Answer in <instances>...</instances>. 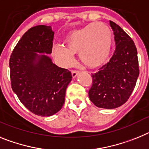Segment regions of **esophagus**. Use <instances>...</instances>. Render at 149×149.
<instances>
[{
    "instance_id": "esophagus-1",
    "label": "esophagus",
    "mask_w": 149,
    "mask_h": 149,
    "mask_svg": "<svg viewBox=\"0 0 149 149\" xmlns=\"http://www.w3.org/2000/svg\"><path fill=\"white\" fill-rule=\"evenodd\" d=\"M79 74V71H78V70H73V71H72V77H73V79L76 78V76H78Z\"/></svg>"
}]
</instances>
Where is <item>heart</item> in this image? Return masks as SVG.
<instances>
[{
  "instance_id": "b5f03b06",
  "label": "heart",
  "mask_w": 149,
  "mask_h": 149,
  "mask_svg": "<svg viewBox=\"0 0 149 149\" xmlns=\"http://www.w3.org/2000/svg\"><path fill=\"white\" fill-rule=\"evenodd\" d=\"M63 43L64 47H55L54 54L64 65H70L73 60V54L79 53L84 65L96 68L105 64L110 55L112 31L105 23H91L70 32Z\"/></svg>"
}]
</instances>
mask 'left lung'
Returning <instances> with one entry per match:
<instances>
[{"label":"left lung","instance_id":"8db88e82","mask_svg":"<svg viewBox=\"0 0 149 149\" xmlns=\"http://www.w3.org/2000/svg\"><path fill=\"white\" fill-rule=\"evenodd\" d=\"M116 41V51L107 64L91 75V101L96 107L115 109L130 97L139 74L135 44L120 26L109 21Z\"/></svg>","mask_w":149,"mask_h":149}]
</instances>
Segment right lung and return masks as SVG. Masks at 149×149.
Listing matches in <instances>:
<instances>
[{
    "label": "right lung",
    "mask_w": 149,
    "mask_h": 149,
    "mask_svg": "<svg viewBox=\"0 0 149 149\" xmlns=\"http://www.w3.org/2000/svg\"><path fill=\"white\" fill-rule=\"evenodd\" d=\"M54 31L51 26L30 28L14 48L10 59L13 92L35 115L51 116L64 105L67 85L72 80L68 70L53 64Z\"/></svg>",
    "instance_id": "right-lung-1"
}]
</instances>
